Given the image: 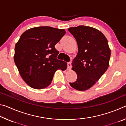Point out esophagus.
Here are the masks:
<instances>
[{"label": "esophagus", "instance_id": "34e87169", "mask_svg": "<svg viewBox=\"0 0 126 126\" xmlns=\"http://www.w3.org/2000/svg\"><path fill=\"white\" fill-rule=\"evenodd\" d=\"M72 68V64H71V62H68L67 63V69L68 70L71 69Z\"/></svg>", "mask_w": 126, "mask_h": 126}]
</instances>
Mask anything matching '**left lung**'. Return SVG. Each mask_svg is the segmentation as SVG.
<instances>
[{
	"label": "left lung",
	"mask_w": 126,
	"mask_h": 126,
	"mask_svg": "<svg viewBox=\"0 0 126 126\" xmlns=\"http://www.w3.org/2000/svg\"><path fill=\"white\" fill-rule=\"evenodd\" d=\"M68 31L77 42L78 52L72 62L77 79L70 85L83 91L92 87L109 66L110 50L105 36L92 27L79 25Z\"/></svg>",
	"instance_id": "left-lung-1"
}]
</instances>
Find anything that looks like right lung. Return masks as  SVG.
<instances>
[{"mask_svg": "<svg viewBox=\"0 0 126 126\" xmlns=\"http://www.w3.org/2000/svg\"><path fill=\"white\" fill-rule=\"evenodd\" d=\"M65 34L64 29L46 26L29 29L20 36L14 60L23 79L32 88H46L57 69H67V63L57 58L59 52L55 48Z\"/></svg>", "mask_w": 126, "mask_h": 126, "instance_id": "obj_1", "label": "right lung"}]
</instances>
